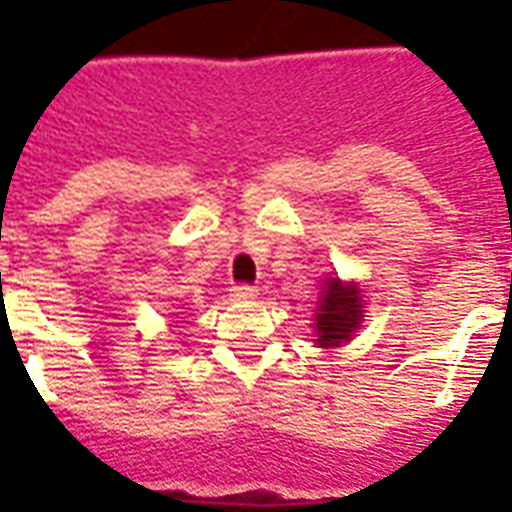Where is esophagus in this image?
<instances>
[{
	"label": "esophagus",
	"mask_w": 512,
	"mask_h": 512,
	"mask_svg": "<svg viewBox=\"0 0 512 512\" xmlns=\"http://www.w3.org/2000/svg\"><path fill=\"white\" fill-rule=\"evenodd\" d=\"M231 297L236 303H247V300H255L257 289L249 287V284H236V287L231 289Z\"/></svg>",
	"instance_id": "34e87169"
}]
</instances>
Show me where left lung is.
Segmentation results:
<instances>
[{
    "mask_svg": "<svg viewBox=\"0 0 512 512\" xmlns=\"http://www.w3.org/2000/svg\"><path fill=\"white\" fill-rule=\"evenodd\" d=\"M361 289L356 284H342L340 279H327V292L321 297L319 313H316V337L321 348H335L340 342H348L350 335L361 324Z\"/></svg>",
    "mask_w": 512,
    "mask_h": 512,
    "instance_id": "8db88e82",
    "label": "left lung"
}]
</instances>
